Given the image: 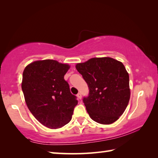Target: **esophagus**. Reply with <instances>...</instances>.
Returning <instances> with one entry per match:
<instances>
[{"mask_svg":"<svg viewBox=\"0 0 158 158\" xmlns=\"http://www.w3.org/2000/svg\"><path fill=\"white\" fill-rule=\"evenodd\" d=\"M77 98H78L79 100H81V98H82V96H81V93H78L77 94Z\"/></svg>","mask_w":158,"mask_h":158,"instance_id":"obj_1","label":"esophagus"}]
</instances>
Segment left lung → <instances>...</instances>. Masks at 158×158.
<instances>
[{
    "instance_id": "obj_1",
    "label": "left lung",
    "mask_w": 158,
    "mask_h": 158,
    "mask_svg": "<svg viewBox=\"0 0 158 158\" xmlns=\"http://www.w3.org/2000/svg\"><path fill=\"white\" fill-rule=\"evenodd\" d=\"M76 69L89 88L83 102L89 117L96 122L110 124L123 113L128 105L129 75L123 64L105 57L79 63Z\"/></svg>"
}]
</instances>
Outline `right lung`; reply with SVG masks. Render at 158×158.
I'll return each instance as SVG.
<instances>
[{
	"instance_id": "right-lung-1",
	"label": "right lung",
	"mask_w": 158,
	"mask_h": 158,
	"mask_svg": "<svg viewBox=\"0 0 158 158\" xmlns=\"http://www.w3.org/2000/svg\"><path fill=\"white\" fill-rule=\"evenodd\" d=\"M70 66L56 60L32 62L23 72L22 89L30 111L43 126L60 128L72 118L78 101L64 79Z\"/></svg>"
}]
</instances>
